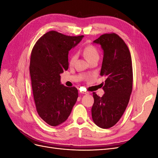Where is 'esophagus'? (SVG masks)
Returning a JSON list of instances; mask_svg holds the SVG:
<instances>
[{
  "label": "esophagus",
  "instance_id": "1",
  "mask_svg": "<svg viewBox=\"0 0 158 158\" xmlns=\"http://www.w3.org/2000/svg\"><path fill=\"white\" fill-rule=\"evenodd\" d=\"M80 93L83 94H88V92H85V91H80Z\"/></svg>",
  "mask_w": 158,
  "mask_h": 158
}]
</instances>
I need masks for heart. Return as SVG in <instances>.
Here are the masks:
<instances>
[{"label": "heart", "instance_id": "1", "mask_svg": "<svg viewBox=\"0 0 158 158\" xmlns=\"http://www.w3.org/2000/svg\"><path fill=\"white\" fill-rule=\"evenodd\" d=\"M83 55L85 59H87L88 62H90L95 59H99V53L98 51L95 47L92 45H88L85 47L83 49ZM76 55H73L70 59V64H73L76 60Z\"/></svg>", "mask_w": 158, "mask_h": 158}]
</instances>
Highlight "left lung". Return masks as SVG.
Wrapping results in <instances>:
<instances>
[{
    "instance_id": "1",
    "label": "left lung",
    "mask_w": 158,
    "mask_h": 158,
    "mask_svg": "<svg viewBox=\"0 0 158 158\" xmlns=\"http://www.w3.org/2000/svg\"><path fill=\"white\" fill-rule=\"evenodd\" d=\"M93 43L101 45L103 51L100 74L106 80L102 97L93 93L92 116L97 126L109 128L119 121L130 99L133 79L131 56L125 43L115 33L103 34Z\"/></svg>"
}]
</instances>
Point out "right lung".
<instances>
[{"mask_svg":"<svg viewBox=\"0 0 158 158\" xmlns=\"http://www.w3.org/2000/svg\"><path fill=\"white\" fill-rule=\"evenodd\" d=\"M83 37L51 31L40 37L32 49L30 73L35 107L40 117L51 126L66 121L77 101L78 89L62 84L60 74L69 69V51Z\"/></svg>","mask_w":158,"mask_h":158,"instance_id":"add662e5","label":"right lung"}]
</instances>
